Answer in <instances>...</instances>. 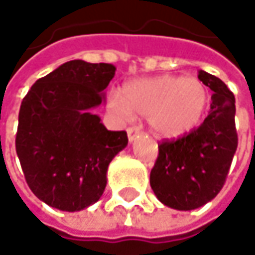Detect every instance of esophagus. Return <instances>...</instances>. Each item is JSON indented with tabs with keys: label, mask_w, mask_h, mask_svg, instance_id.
I'll return each instance as SVG.
<instances>
[{
	"label": "esophagus",
	"mask_w": 255,
	"mask_h": 255,
	"mask_svg": "<svg viewBox=\"0 0 255 255\" xmlns=\"http://www.w3.org/2000/svg\"><path fill=\"white\" fill-rule=\"evenodd\" d=\"M141 132V129L138 127H128L127 128V134H128V140L129 141H132L135 137H137V134H140Z\"/></svg>",
	"instance_id": "esophagus-1"
}]
</instances>
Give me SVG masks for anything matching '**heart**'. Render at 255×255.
Listing matches in <instances>:
<instances>
[{"label": "heart", "instance_id": "b5f03b06", "mask_svg": "<svg viewBox=\"0 0 255 255\" xmlns=\"http://www.w3.org/2000/svg\"><path fill=\"white\" fill-rule=\"evenodd\" d=\"M208 105V91L196 78L162 75L128 82L123 94L112 93L108 108L121 120L147 117L162 137H180L196 127Z\"/></svg>", "mask_w": 255, "mask_h": 255}]
</instances>
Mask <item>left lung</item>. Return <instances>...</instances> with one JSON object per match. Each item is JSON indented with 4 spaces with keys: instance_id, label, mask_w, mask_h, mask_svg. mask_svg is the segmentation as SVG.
Returning <instances> with one entry per match:
<instances>
[{
    "instance_id": "1",
    "label": "left lung",
    "mask_w": 255,
    "mask_h": 255,
    "mask_svg": "<svg viewBox=\"0 0 255 255\" xmlns=\"http://www.w3.org/2000/svg\"><path fill=\"white\" fill-rule=\"evenodd\" d=\"M198 78L213 91L208 117L190 132L159 141L150 171L156 198L183 211L199 208L217 196L238 147L233 93L220 78L205 71H199Z\"/></svg>"
}]
</instances>
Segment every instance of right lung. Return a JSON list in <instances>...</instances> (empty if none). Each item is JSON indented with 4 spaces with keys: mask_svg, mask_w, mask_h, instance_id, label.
Segmentation results:
<instances>
[{
    "mask_svg": "<svg viewBox=\"0 0 255 255\" xmlns=\"http://www.w3.org/2000/svg\"><path fill=\"white\" fill-rule=\"evenodd\" d=\"M115 71L71 60L39 78L22 100L16 152L27 186L50 207L79 211L97 202L111 161L127 146L126 131L106 129L90 112Z\"/></svg>",
    "mask_w": 255,
    "mask_h": 255,
    "instance_id": "1",
    "label": "right lung"
}]
</instances>
